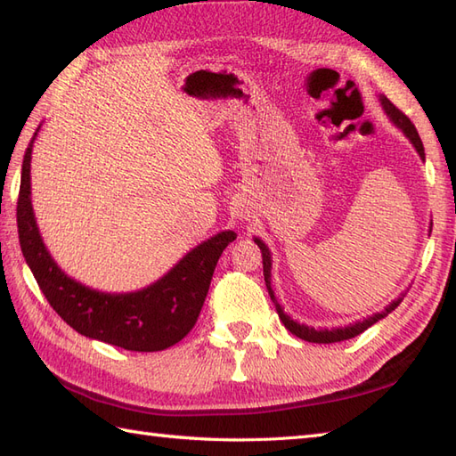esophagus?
<instances>
[{
	"label": "esophagus",
	"instance_id": "esophagus-1",
	"mask_svg": "<svg viewBox=\"0 0 456 456\" xmlns=\"http://www.w3.org/2000/svg\"><path fill=\"white\" fill-rule=\"evenodd\" d=\"M237 216H240V217H242V211H239V214H237Z\"/></svg>",
	"mask_w": 456,
	"mask_h": 456
}]
</instances>
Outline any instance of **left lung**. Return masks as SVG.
<instances>
[{
    "label": "left lung",
    "mask_w": 456,
    "mask_h": 456,
    "mask_svg": "<svg viewBox=\"0 0 456 456\" xmlns=\"http://www.w3.org/2000/svg\"><path fill=\"white\" fill-rule=\"evenodd\" d=\"M379 101H380V107H383V110L387 112V116L390 118V122H393L396 128L402 130V134H404L410 143L416 147L418 155L421 157V161H426V151H423V143L419 140L418 135V130L416 126L410 122L408 116L404 112H400L393 102H390L385 94H379ZM254 242H256L258 248L262 250V264H264V281H266V288H268V293H270V299L273 301V305H276V311L280 314V321L283 322V326L288 328V330L293 334L301 338V340L305 342H313V344H334V342H344V340H349V338H355L362 332H365L369 326H373L375 322H379L380 319H385V316L388 313H393L396 306L402 303V299H404V293L400 295L398 299H395L390 305L385 306V311L380 313H375L371 316H367V319L363 321H357L354 324H347V326H340V328H313V326H306V324H301L297 321H293L291 316L288 313H283L281 305L278 303L276 295H273V289H272V254H270V248L266 247V242H264L262 239L254 237Z\"/></svg>",
    "instance_id": "obj_1"
}]
</instances>
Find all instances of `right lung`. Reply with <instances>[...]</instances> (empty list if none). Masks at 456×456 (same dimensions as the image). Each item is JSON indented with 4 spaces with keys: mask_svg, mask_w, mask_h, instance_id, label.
<instances>
[{
    "mask_svg": "<svg viewBox=\"0 0 456 456\" xmlns=\"http://www.w3.org/2000/svg\"><path fill=\"white\" fill-rule=\"evenodd\" d=\"M38 130L23 159L17 227L20 250L40 291L73 330L93 340L130 352H161L175 346L194 328L221 252L237 239V232L221 231L200 242L163 278L143 289L107 293L83 285L54 262L37 225L30 202V159Z\"/></svg>",
    "mask_w": 456,
    "mask_h": 456,
    "instance_id": "right-lung-1",
    "label": "right lung"
}]
</instances>
